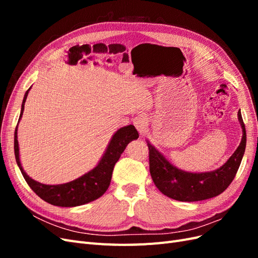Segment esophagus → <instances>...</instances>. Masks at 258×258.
I'll list each match as a JSON object with an SVG mask.
<instances>
[{
  "instance_id": "obj_1",
  "label": "esophagus",
  "mask_w": 258,
  "mask_h": 258,
  "mask_svg": "<svg viewBox=\"0 0 258 258\" xmlns=\"http://www.w3.org/2000/svg\"><path fill=\"white\" fill-rule=\"evenodd\" d=\"M134 123L136 128L138 129V131L140 132V134H143V132L145 131L146 127H147V117L145 114H139L135 117L134 119Z\"/></svg>"
}]
</instances>
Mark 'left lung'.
<instances>
[{
    "label": "left lung",
    "mask_w": 258,
    "mask_h": 258,
    "mask_svg": "<svg viewBox=\"0 0 258 258\" xmlns=\"http://www.w3.org/2000/svg\"><path fill=\"white\" fill-rule=\"evenodd\" d=\"M238 118L243 134L240 145L227 162L211 172L191 173L179 170L147 141L150 172L156 187L167 197L178 201H200L222 194L235 178L245 151V126L240 111Z\"/></svg>",
    "instance_id": "obj_1"
}]
</instances>
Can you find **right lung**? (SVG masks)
Listing matches in <instances>:
<instances>
[{
  "instance_id": "add662e5",
  "label": "right lung",
  "mask_w": 258,
  "mask_h": 258,
  "mask_svg": "<svg viewBox=\"0 0 258 258\" xmlns=\"http://www.w3.org/2000/svg\"><path fill=\"white\" fill-rule=\"evenodd\" d=\"M29 90H27L25 98L22 101L21 112L19 120L22 117L23 110H25V102L28 97ZM18 120V122H19ZM18 127V123H17ZM17 127L15 130L14 139V150L15 157H16L17 165L25 177L26 182L31 187L38 197L44 201L48 202L52 206L58 207H76L88 204L99 197L107 190L111 183L112 173L115 163L118 161L120 155L124 151V148L132 140L139 138V134L134 124L122 127L115 132L110 144H108L106 151L101 158L98 166L89 171L88 173L74 179L72 182L60 185H45L40 182H36L31 178L25 171H23L20 159H19V146L17 140Z\"/></svg>"
}]
</instances>
